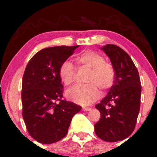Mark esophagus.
I'll return each mask as SVG.
<instances>
[{
  "instance_id": "obj_1",
  "label": "esophagus",
  "mask_w": 157,
  "mask_h": 157,
  "mask_svg": "<svg viewBox=\"0 0 157 157\" xmlns=\"http://www.w3.org/2000/svg\"><path fill=\"white\" fill-rule=\"evenodd\" d=\"M90 110H91V108L82 107V111H90Z\"/></svg>"
}]
</instances>
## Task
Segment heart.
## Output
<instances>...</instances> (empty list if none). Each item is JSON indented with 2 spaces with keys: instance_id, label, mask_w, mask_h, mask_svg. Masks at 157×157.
<instances>
[{
  "instance_id": "1",
  "label": "heart",
  "mask_w": 157,
  "mask_h": 157,
  "mask_svg": "<svg viewBox=\"0 0 157 157\" xmlns=\"http://www.w3.org/2000/svg\"><path fill=\"white\" fill-rule=\"evenodd\" d=\"M77 68L89 69L85 86H77L68 91V98L81 105H89L98 100L101 89L107 91L112 86L114 80V71L111 64L105 62L103 56L91 49L84 50L75 57ZM59 78L64 86L73 84L75 77V68L68 60L61 63L58 70Z\"/></svg>"
}]
</instances>
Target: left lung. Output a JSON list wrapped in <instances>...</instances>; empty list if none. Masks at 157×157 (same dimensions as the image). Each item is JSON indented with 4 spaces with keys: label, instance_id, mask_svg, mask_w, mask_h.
<instances>
[{
    "label": "left lung",
    "instance_id": "left-lung-1",
    "mask_svg": "<svg viewBox=\"0 0 157 157\" xmlns=\"http://www.w3.org/2000/svg\"><path fill=\"white\" fill-rule=\"evenodd\" d=\"M110 58L114 70V84L95 105L101 114L94 125L95 134L105 142L128 137L136 126L141 98L140 75L130 56L116 45L100 48Z\"/></svg>",
    "mask_w": 157,
    "mask_h": 157
}]
</instances>
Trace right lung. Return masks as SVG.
I'll return each mask as SVG.
<instances>
[{
	"label": "right lung",
	"instance_id": "obj_1",
	"mask_svg": "<svg viewBox=\"0 0 157 157\" xmlns=\"http://www.w3.org/2000/svg\"><path fill=\"white\" fill-rule=\"evenodd\" d=\"M79 46H55L36 53L27 64L22 81V114L27 131L43 144L66 136L72 117L81 106L63 100L59 67Z\"/></svg>",
	"mask_w": 157,
	"mask_h": 157
}]
</instances>
